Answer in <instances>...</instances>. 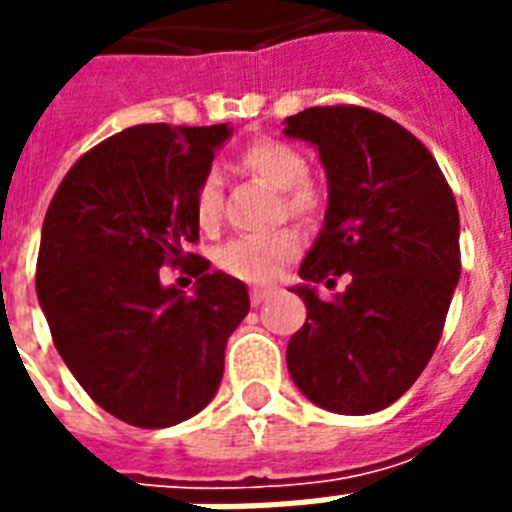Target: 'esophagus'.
Segmentation results:
<instances>
[{
    "instance_id": "obj_1",
    "label": "esophagus",
    "mask_w": 512,
    "mask_h": 512,
    "mask_svg": "<svg viewBox=\"0 0 512 512\" xmlns=\"http://www.w3.org/2000/svg\"><path fill=\"white\" fill-rule=\"evenodd\" d=\"M273 295H276L273 289H260V287H255V289H252V292H249V300H252V305H263L265 300H271Z\"/></svg>"
}]
</instances>
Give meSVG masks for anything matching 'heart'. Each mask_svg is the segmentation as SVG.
I'll list each match as a JSON object with an SVG mask.
<instances>
[{"mask_svg": "<svg viewBox=\"0 0 512 512\" xmlns=\"http://www.w3.org/2000/svg\"><path fill=\"white\" fill-rule=\"evenodd\" d=\"M239 167L257 177L273 191H279V212L295 220H313L324 209V185L305 172L303 151L287 140L255 138L239 151ZM193 215L201 228H215L223 215V185L217 172H207L193 191ZM297 236L292 231H276L268 236H244L228 241L217 252V263L225 273L244 281H271L279 268L297 252Z\"/></svg>", "mask_w": 512, "mask_h": 512, "instance_id": "b5f03b06", "label": "heart"}]
</instances>
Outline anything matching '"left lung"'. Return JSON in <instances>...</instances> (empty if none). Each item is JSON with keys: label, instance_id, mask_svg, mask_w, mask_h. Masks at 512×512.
<instances>
[{"label": "left lung", "instance_id": "1", "mask_svg": "<svg viewBox=\"0 0 512 512\" xmlns=\"http://www.w3.org/2000/svg\"><path fill=\"white\" fill-rule=\"evenodd\" d=\"M289 138L319 148L329 207L300 276L308 319L287 345L292 380L313 404L372 414L404 396L428 366L460 281V212L428 148L361 106L289 116ZM348 272L321 301L311 283Z\"/></svg>", "mask_w": 512, "mask_h": 512}]
</instances>
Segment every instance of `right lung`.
Wrapping results in <instances>:
<instances>
[{"label": "right lung", "mask_w": 512, "mask_h": 512, "mask_svg": "<svg viewBox=\"0 0 512 512\" xmlns=\"http://www.w3.org/2000/svg\"><path fill=\"white\" fill-rule=\"evenodd\" d=\"M228 124H138L79 156L52 196L36 295L60 358L98 406L135 428H170L215 398L247 287L185 252L199 241L193 191ZM194 263L197 292L158 268Z\"/></svg>", "instance_id": "obj_1"}]
</instances>
